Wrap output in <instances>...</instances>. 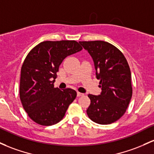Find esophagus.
I'll return each instance as SVG.
<instances>
[{"mask_svg":"<svg viewBox=\"0 0 154 154\" xmlns=\"http://www.w3.org/2000/svg\"><path fill=\"white\" fill-rule=\"evenodd\" d=\"M77 96H78V97H80V96H83V95H84V94H82V93H80V92H77Z\"/></svg>","mask_w":154,"mask_h":154,"instance_id":"1","label":"esophagus"}]
</instances>
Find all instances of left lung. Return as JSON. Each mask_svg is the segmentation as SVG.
<instances>
[{"label": "left lung", "instance_id": "1", "mask_svg": "<svg viewBox=\"0 0 154 154\" xmlns=\"http://www.w3.org/2000/svg\"><path fill=\"white\" fill-rule=\"evenodd\" d=\"M92 58L96 76L102 88L100 95L88 94V116L99 124H110L126 112L132 96L131 72L124 54L104 41L79 42Z\"/></svg>", "mask_w": 154, "mask_h": 154}]
</instances>
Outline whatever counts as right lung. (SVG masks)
<instances>
[{"label":"right lung","mask_w":154,"mask_h":154,"mask_svg":"<svg viewBox=\"0 0 154 154\" xmlns=\"http://www.w3.org/2000/svg\"><path fill=\"white\" fill-rule=\"evenodd\" d=\"M82 50L76 41H45L32 49L25 58L21 69L20 97L25 112L36 124L51 126L58 123L75 99V91H61L54 88L53 83L64 59Z\"/></svg>","instance_id":"1"}]
</instances>
